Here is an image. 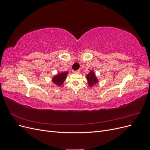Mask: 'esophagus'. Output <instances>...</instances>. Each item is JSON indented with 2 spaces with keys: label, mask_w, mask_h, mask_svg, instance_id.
<instances>
[{
  "label": "esophagus",
  "mask_w": 150,
  "mask_h": 150,
  "mask_svg": "<svg viewBox=\"0 0 150 150\" xmlns=\"http://www.w3.org/2000/svg\"><path fill=\"white\" fill-rule=\"evenodd\" d=\"M72 72L74 74H78V73H79L80 72V70H76V71H72Z\"/></svg>",
  "instance_id": "1"
}]
</instances>
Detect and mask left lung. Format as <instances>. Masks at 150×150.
<instances>
[{"label":"left lung","instance_id":"8db88e82","mask_svg":"<svg viewBox=\"0 0 150 150\" xmlns=\"http://www.w3.org/2000/svg\"><path fill=\"white\" fill-rule=\"evenodd\" d=\"M86 77H87L88 84H89V85L90 86H92L95 83H97L98 80H97V79L96 78V76H95V74L94 73V72L91 71Z\"/></svg>","mask_w":150,"mask_h":150}]
</instances>
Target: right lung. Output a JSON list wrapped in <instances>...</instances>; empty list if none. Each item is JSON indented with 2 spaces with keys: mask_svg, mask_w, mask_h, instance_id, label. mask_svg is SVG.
<instances>
[{
  "mask_svg": "<svg viewBox=\"0 0 150 150\" xmlns=\"http://www.w3.org/2000/svg\"><path fill=\"white\" fill-rule=\"evenodd\" d=\"M67 74V72H62V73L58 74L57 76L54 77L52 79V81L56 84L60 86L63 83V82H64V80L66 79Z\"/></svg>",
  "mask_w": 150,
  "mask_h": 150,
  "instance_id": "right-lung-1",
  "label": "right lung"
}]
</instances>
